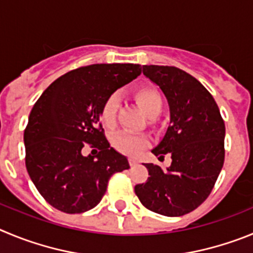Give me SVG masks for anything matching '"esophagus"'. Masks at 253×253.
I'll list each match as a JSON object with an SVG mask.
<instances>
[{"label": "esophagus", "mask_w": 253, "mask_h": 253, "mask_svg": "<svg viewBox=\"0 0 253 253\" xmlns=\"http://www.w3.org/2000/svg\"><path fill=\"white\" fill-rule=\"evenodd\" d=\"M138 164V161H137V159H135V158H129V165L131 166H136Z\"/></svg>", "instance_id": "34e87169"}]
</instances>
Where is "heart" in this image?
I'll list each match as a JSON object with an SVG mask.
<instances>
[{
  "label": "heart",
  "mask_w": 253,
  "mask_h": 253,
  "mask_svg": "<svg viewBox=\"0 0 253 253\" xmlns=\"http://www.w3.org/2000/svg\"><path fill=\"white\" fill-rule=\"evenodd\" d=\"M136 99H137L143 112L146 113L147 117H156L161 112L163 101H161L160 94L156 90L151 89V88H142L136 93ZM118 104H120V98H118L117 94L111 95L104 102L101 110V120L104 126H115ZM147 142H149V140H147L146 136L131 133V132L127 131L118 132L117 135L113 136L112 138V145L115 146V149L127 155H137L143 147H146Z\"/></svg>",
  "instance_id": "1"
}]
</instances>
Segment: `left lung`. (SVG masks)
Returning a JSON list of instances; mask_svg holds the SVG:
<instances>
[{
    "label": "left lung",
    "instance_id": "1",
    "mask_svg": "<svg viewBox=\"0 0 253 253\" xmlns=\"http://www.w3.org/2000/svg\"><path fill=\"white\" fill-rule=\"evenodd\" d=\"M142 73L169 104L170 125L151 152L159 159L170 154L171 165L163 169L143 164L150 176L135 193L150 211L180 217L211 194L224 163L226 127L214 98L194 77L164 65H142Z\"/></svg>",
    "mask_w": 253,
    "mask_h": 253
}]
</instances>
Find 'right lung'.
<instances>
[{
    "label": "right lung",
    "mask_w": 253,
    "mask_h": 253,
    "mask_svg": "<svg viewBox=\"0 0 253 253\" xmlns=\"http://www.w3.org/2000/svg\"><path fill=\"white\" fill-rule=\"evenodd\" d=\"M141 74L138 64H93L68 72L34 104L24 132L26 169L50 206L74 214L94 208L115 172L129 169L99 122L108 97ZM97 147L84 157V145Z\"/></svg>",
    "instance_id": "1"
}]
</instances>
